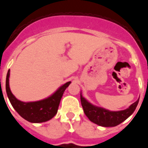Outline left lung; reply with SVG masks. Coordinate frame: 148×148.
<instances>
[{
	"label": "left lung",
	"mask_w": 148,
	"mask_h": 148,
	"mask_svg": "<svg viewBox=\"0 0 148 148\" xmlns=\"http://www.w3.org/2000/svg\"><path fill=\"white\" fill-rule=\"evenodd\" d=\"M138 100L133 103L127 109L120 111H110L97 107L86 100L81 93V102L84 112L87 118L96 125L102 127H115L126 120L135 111Z\"/></svg>",
	"instance_id": "1"
}]
</instances>
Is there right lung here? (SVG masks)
Listing matches in <instances>:
<instances>
[{"label":"right lung","instance_id":"obj_1","mask_svg":"<svg viewBox=\"0 0 148 148\" xmlns=\"http://www.w3.org/2000/svg\"><path fill=\"white\" fill-rule=\"evenodd\" d=\"M10 72L9 70L6 75V90L10 103L17 113L22 118L32 123L45 122L53 118L58 112V106L64 92L71 82H68L61 86L53 95L47 99L37 101L23 102L17 99L10 90L9 84Z\"/></svg>","mask_w":148,"mask_h":148}]
</instances>
